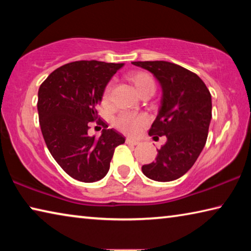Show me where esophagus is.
<instances>
[{
    "instance_id": "obj_1",
    "label": "esophagus",
    "mask_w": 251,
    "mask_h": 251,
    "mask_svg": "<svg viewBox=\"0 0 251 251\" xmlns=\"http://www.w3.org/2000/svg\"><path fill=\"white\" fill-rule=\"evenodd\" d=\"M126 144H128V145H133V146H136L138 145V142L135 141V139H131V138H126Z\"/></svg>"
}]
</instances>
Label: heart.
I'll use <instances>...</instances> for the list:
<instances>
[{"label": "heart", "instance_id": "1", "mask_svg": "<svg viewBox=\"0 0 251 251\" xmlns=\"http://www.w3.org/2000/svg\"><path fill=\"white\" fill-rule=\"evenodd\" d=\"M129 80L133 82L135 85L136 90L141 95L146 92H155V80L151 76L146 73V72L137 71L133 72L128 75ZM110 96V85L105 88L103 93V96H101V100L103 103L106 104L108 103ZM147 117L145 115H134V114L130 113H122L121 115H118L115 120V126L118 129L122 130L123 133L129 134V135H135L137 134L139 129L142 128L143 126L147 124Z\"/></svg>", "mask_w": 251, "mask_h": 251}]
</instances>
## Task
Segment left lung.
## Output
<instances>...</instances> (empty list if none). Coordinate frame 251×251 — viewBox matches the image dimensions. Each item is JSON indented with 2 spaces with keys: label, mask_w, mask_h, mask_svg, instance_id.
Returning <instances> with one entry per match:
<instances>
[{
  "label": "left lung",
  "mask_w": 251,
  "mask_h": 251,
  "mask_svg": "<svg viewBox=\"0 0 251 251\" xmlns=\"http://www.w3.org/2000/svg\"><path fill=\"white\" fill-rule=\"evenodd\" d=\"M159 80L163 99L148 134L167 141L155 161L144 165V175L156 181H172L189 171L205 146L211 120V95L197 74L166 61L133 62Z\"/></svg>",
  "instance_id": "obj_1"
}]
</instances>
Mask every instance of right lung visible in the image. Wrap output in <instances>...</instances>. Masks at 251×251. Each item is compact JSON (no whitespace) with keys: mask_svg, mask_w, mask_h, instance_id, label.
Wrapping results in <instances>:
<instances>
[{"mask_svg":"<svg viewBox=\"0 0 251 251\" xmlns=\"http://www.w3.org/2000/svg\"><path fill=\"white\" fill-rule=\"evenodd\" d=\"M123 63L76 61L52 72L39 88L40 126L50 155L67 175L94 182L107 174L115 148L125 137L99 118L106 85ZM104 127L99 139L88 136L92 121Z\"/></svg>","mask_w":251,"mask_h":251,"instance_id":"1","label":"right lung"}]
</instances>
